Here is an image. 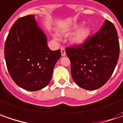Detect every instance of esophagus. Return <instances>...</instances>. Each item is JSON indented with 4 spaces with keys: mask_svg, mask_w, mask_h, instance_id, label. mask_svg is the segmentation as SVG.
Instances as JSON below:
<instances>
[{
    "mask_svg": "<svg viewBox=\"0 0 123 123\" xmlns=\"http://www.w3.org/2000/svg\"><path fill=\"white\" fill-rule=\"evenodd\" d=\"M61 52L62 56H65L66 55V52L65 49V48H64L63 47H61Z\"/></svg>",
    "mask_w": 123,
    "mask_h": 123,
    "instance_id": "esophagus-1",
    "label": "esophagus"
}]
</instances>
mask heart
Instances as JSON below:
<instances>
[{
	"label": "heart",
	"instance_id": "1",
	"mask_svg": "<svg viewBox=\"0 0 123 123\" xmlns=\"http://www.w3.org/2000/svg\"><path fill=\"white\" fill-rule=\"evenodd\" d=\"M84 22H80L72 27L61 30L59 32L62 36H69L75 32H77L73 37L71 43L76 46H83L87 43L92 32V30L90 26H84L81 29V28L84 26ZM53 37L56 40L58 39V37L56 35H54Z\"/></svg>",
	"mask_w": 123,
	"mask_h": 123
}]
</instances>
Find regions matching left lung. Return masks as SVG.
<instances>
[{
	"label": "left lung",
	"mask_w": 123,
	"mask_h": 123,
	"mask_svg": "<svg viewBox=\"0 0 123 123\" xmlns=\"http://www.w3.org/2000/svg\"><path fill=\"white\" fill-rule=\"evenodd\" d=\"M119 41L114 24L106 20L83 46L66 48L72 78L79 86L94 91L111 77L119 57Z\"/></svg>",
	"instance_id": "8db88e82"
}]
</instances>
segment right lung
<instances>
[{
  "label": "right lung",
  "instance_id": "right-lung-1",
  "mask_svg": "<svg viewBox=\"0 0 123 123\" xmlns=\"http://www.w3.org/2000/svg\"><path fill=\"white\" fill-rule=\"evenodd\" d=\"M61 50L52 51L47 36L33 15L16 20L5 45L6 67L14 82L22 88L37 91L50 82Z\"/></svg>",
  "mask_w": 123,
  "mask_h": 123
}]
</instances>
